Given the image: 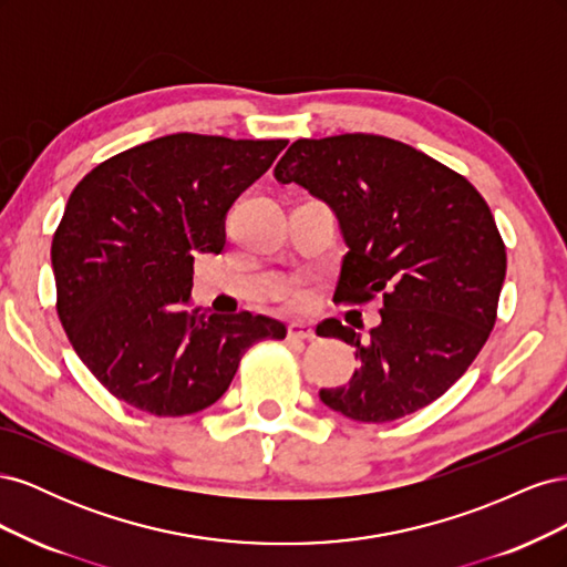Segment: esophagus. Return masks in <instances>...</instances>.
<instances>
[{
    "mask_svg": "<svg viewBox=\"0 0 567 567\" xmlns=\"http://www.w3.org/2000/svg\"><path fill=\"white\" fill-rule=\"evenodd\" d=\"M288 338H296V340H312V338H315V329H312L310 323L290 321V323H288Z\"/></svg>",
    "mask_w": 567,
    "mask_h": 567,
    "instance_id": "esophagus-1",
    "label": "esophagus"
}]
</instances>
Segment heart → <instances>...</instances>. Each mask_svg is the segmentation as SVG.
<instances>
[{
    "instance_id": "obj_1",
    "label": "heart",
    "mask_w": 567,
    "mask_h": 567,
    "mask_svg": "<svg viewBox=\"0 0 567 567\" xmlns=\"http://www.w3.org/2000/svg\"><path fill=\"white\" fill-rule=\"evenodd\" d=\"M290 302H293V305H302V302H305V296H302V293H290Z\"/></svg>"
}]
</instances>
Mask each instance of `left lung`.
<instances>
[{"label":"left lung","mask_w":567,"mask_h":567,"mask_svg":"<svg viewBox=\"0 0 567 567\" xmlns=\"http://www.w3.org/2000/svg\"><path fill=\"white\" fill-rule=\"evenodd\" d=\"M331 208L348 246L338 302L383 298L367 336L326 319L323 338L354 346L359 367L321 402L388 423L435 402L471 367L496 319L506 248L475 186L425 153L379 134L298 140L274 167Z\"/></svg>","instance_id":"1"}]
</instances>
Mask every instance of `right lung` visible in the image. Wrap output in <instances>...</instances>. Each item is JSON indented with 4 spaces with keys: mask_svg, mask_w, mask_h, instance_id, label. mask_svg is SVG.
Segmentation results:
<instances>
[{
    "mask_svg": "<svg viewBox=\"0 0 567 567\" xmlns=\"http://www.w3.org/2000/svg\"><path fill=\"white\" fill-rule=\"evenodd\" d=\"M286 140L167 134L96 165L51 244L56 310L96 381L153 416H186L227 392L244 352L286 326L188 307L194 260L225 248V219Z\"/></svg>",
    "mask_w": 567,
    "mask_h": 567,
    "instance_id": "obj_1",
    "label": "right lung"
}]
</instances>
